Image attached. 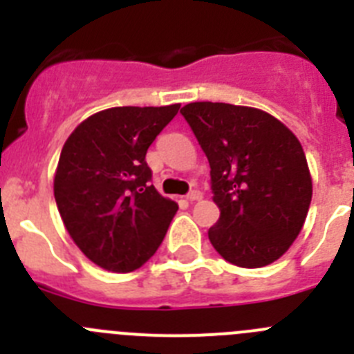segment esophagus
<instances>
[{"instance_id": "1", "label": "esophagus", "mask_w": 354, "mask_h": 354, "mask_svg": "<svg viewBox=\"0 0 354 354\" xmlns=\"http://www.w3.org/2000/svg\"><path fill=\"white\" fill-rule=\"evenodd\" d=\"M202 196H204V195H202L200 192H192L189 195L186 196V198L189 200V202H198V200H202Z\"/></svg>"}]
</instances>
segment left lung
Segmentation results:
<instances>
[{"instance_id":"1","label":"left lung","mask_w":354,"mask_h":354,"mask_svg":"<svg viewBox=\"0 0 354 354\" xmlns=\"http://www.w3.org/2000/svg\"><path fill=\"white\" fill-rule=\"evenodd\" d=\"M180 113L211 167L220 220L209 241L225 261L262 268L301 232L312 200L305 152L289 127L259 108L189 102Z\"/></svg>"}]
</instances>
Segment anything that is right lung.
Here are the masks:
<instances>
[{"label": "right lung", "instance_id": "1", "mask_svg": "<svg viewBox=\"0 0 354 354\" xmlns=\"http://www.w3.org/2000/svg\"><path fill=\"white\" fill-rule=\"evenodd\" d=\"M180 104L118 106L84 118L62 149L55 200L68 236L93 264L129 273L161 245L177 212L149 183L145 156Z\"/></svg>", "mask_w": 354, "mask_h": 354}]
</instances>
